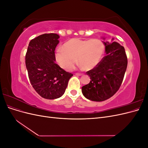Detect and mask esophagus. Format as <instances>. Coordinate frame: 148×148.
<instances>
[{"instance_id":"esophagus-1","label":"esophagus","mask_w":148,"mask_h":148,"mask_svg":"<svg viewBox=\"0 0 148 148\" xmlns=\"http://www.w3.org/2000/svg\"><path fill=\"white\" fill-rule=\"evenodd\" d=\"M75 75H77V76H82L83 74L79 73H75Z\"/></svg>"}]
</instances>
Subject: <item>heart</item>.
I'll list each match as a JSON object with an SVG mask.
<instances>
[{
    "mask_svg": "<svg viewBox=\"0 0 148 148\" xmlns=\"http://www.w3.org/2000/svg\"><path fill=\"white\" fill-rule=\"evenodd\" d=\"M104 52V45L99 39L73 38L66 42L64 48L56 51L57 62L66 71L73 70L77 59L82 68L91 70L99 63Z\"/></svg>",
    "mask_w": 148,
    "mask_h": 148,
    "instance_id": "obj_1",
    "label": "heart"
}]
</instances>
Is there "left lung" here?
<instances>
[{
    "label": "left lung",
    "mask_w": 148,
    "mask_h": 148,
    "mask_svg": "<svg viewBox=\"0 0 148 148\" xmlns=\"http://www.w3.org/2000/svg\"><path fill=\"white\" fill-rule=\"evenodd\" d=\"M113 40L111 42L102 41L106 56L96 67L86 72L91 80L82 87V91L89 100L101 102L108 99L122 84L127 67V57L124 47Z\"/></svg>",
    "instance_id": "1"
}]
</instances>
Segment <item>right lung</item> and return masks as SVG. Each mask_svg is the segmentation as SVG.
<instances>
[{"mask_svg":"<svg viewBox=\"0 0 148 148\" xmlns=\"http://www.w3.org/2000/svg\"><path fill=\"white\" fill-rule=\"evenodd\" d=\"M60 36L44 34L31 40L25 57L30 83L42 97L55 99L64 95L73 74L56 63L55 49Z\"/></svg>","mask_w":148,"mask_h":148,"instance_id":"1","label":"right lung"}]
</instances>
